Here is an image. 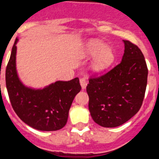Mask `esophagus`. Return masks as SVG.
Wrapping results in <instances>:
<instances>
[{"label":"esophagus","mask_w":159,"mask_h":159,"mask_svg":"<svg viewBox=\"0 0 159 159\" xmlns=\"http://www.w3.org/2000/svg\"><path fill=\"white\" fill-rule=\"evenodd\" d=\"M80 84H81V89H85L86 86H87V81H86L84 78H81V79L80 80Z\"/></svg>","instance_id":"esophagus-1"}]
</instances>
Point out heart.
Listing matches in <instances>:
<instances>
[{"label": "heart", "instance_id": "b5f03b06", "mask_svg": "<svg viewBox=\"0 0 159 159\" xmlns=\"http://www.w3.org/2000/svg\"><path fill=\"white\" fill-rule=\"evenodd\" d=\"M85 54L95 56L90 64L92 73H101L109 67L113 63L115 56L110 47L97 40L90 41L86 46Z\"/></svg>", "mask_w": 159, "mask_h": 159}]
</instances>
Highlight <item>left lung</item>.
<instances>
[{
    "label": "left lung",
    "mask_w": 159,
    "mask_h": 159,
    "mask_svg": "<svg viewBox=\"0 0 159 159\" xmlns=\"http://www.w3.org/2000/svg\"><path fill=\"white\" fill-rule=\"evenodd\" d=\"M124 53L118 65L101 77L91 78L86 87L91 116L103 127H116L139 111L148 80L142 52L130 41L123 40Z\"/></svg>",
    "instance_id": "obj_1"
}]
</instances>
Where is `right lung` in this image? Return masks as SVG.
<instances>
[{
  "instance_id": "right-lung-1",
  "label": "right lung",
  "mask_w": 159,
  "mask_h": 159,
  "mask_svg": "<svg viewBox=\"0 0 159 159\" xmlns=\"http://www.w3.org/2000/svg\"><path fill=\"white\" fill-rule=\"evenodd\" d=\"M16 38L6 68V87L13 109L29 127L41 131L63 128L74 98L81 91L79 79L57 81L44 88L34 89L23 84L16 67Z\"/></svg>"
}]
</instances>
